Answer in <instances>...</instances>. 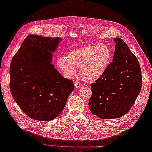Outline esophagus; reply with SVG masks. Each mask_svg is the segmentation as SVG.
Instances as JSON below:
<instances>
[{
	"instance_id": "esophagus-1",
	"label": "esophagus",
	"mask_w": 152,
	"mask_h": 152,
	"mask_svg": "<svg viewBox=\"0 0 152 152\" xmlns=\"http://www.w3.org/2000/svg\"><path fill=\"white\" fill-rule=\"evenodd\" d=\"M74 84H75V87H76V88H77L83 87V84H81V83H80L79 82H75V83H74Z\"/></svg>"
}]
</instances>
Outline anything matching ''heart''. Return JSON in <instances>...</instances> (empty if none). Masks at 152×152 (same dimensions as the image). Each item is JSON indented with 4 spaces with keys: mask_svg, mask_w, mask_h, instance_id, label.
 <instances>
[{
    "mask_svg": "<svg viewBox=\"0 0 152 152\" xmlns=\"http://www.w3.org/2000/svg\"><path fill=\"white\" fill-rule=\"evenodd\" d=\"M112 50L105 43L79 48L70 51L67 57L59 58L57 64L62 74L67 78L75 73L78 68L80 77L87 83H92L101 77L112 59Z\"/></svg>",
    "mask_w": 152,
    "mask_h": 152,
    "instance_id": "obj_1",
    "label": "heart"
}]
</instances>
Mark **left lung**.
Masks as SVG:
<instances>
[{"label":"left lung","instance_id":"left-lung-1","mask_svg":"<svg viewBox=\"0 0 152 152\" xmlns=\"http://www.w3.org/2000/svg\"><path fill=\"white\" fill-rule=\"evenodd\" d=\"M113 62L91 84V112L101 119H115L126 114L142 87L141 69L134 54L123 39L115 38Z\"/></svg>","mask_w":152,"mask_h":152}]
</instances>
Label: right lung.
Returning a JSON list of instances; mask_svg holds the SVG:
<instances>
[{
	"mask_svg": "<svg viewBox=\"0 0 152 152\" xmlns=\"http://www.w3.org/2000/svg\"><path fill=\"white\" fill-rule=\"evenodd\" d=\"M61 39L29 35L10 65V90L23 112L32 119L48 121L58 117L74 90L51 64Z\"/></svg>",
	"mask_w": 152,
	"mask_h": 152,
	"instance_id": "right-lung-1",
	"label": "right lung"
}]
</instances>
